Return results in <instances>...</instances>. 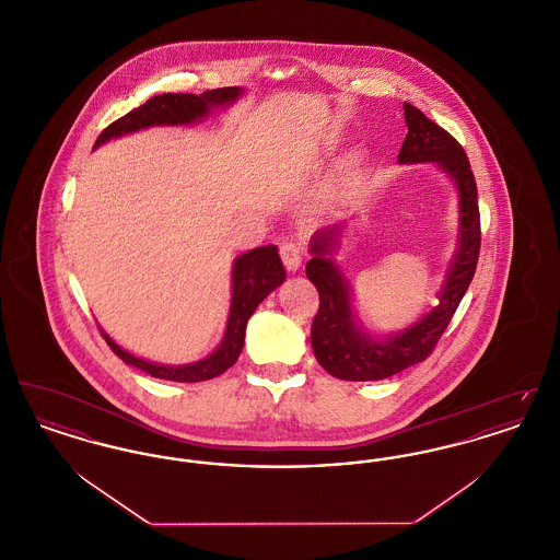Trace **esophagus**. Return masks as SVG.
<instances>
[{"instance_id":"34e87169","label":"esophagus","mask_w":560,"mask_h":560,"mask_svg":"<svg viewBox=\"0 0 560 560\" xmlns=\"http://www.w3.org/2000/svg\"><path fill=\"white\" fill-rule=\"evenodd\" d=\"M279 254H281V260L288 270H298L302 267V254H304V247L302 243L295 240H285L279 245Z\"/></svg>"}]
</instances>
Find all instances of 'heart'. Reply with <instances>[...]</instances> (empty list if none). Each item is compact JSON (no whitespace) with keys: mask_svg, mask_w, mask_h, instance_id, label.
<instances>
[{"mask_svg":"<svg viewBox=\"0 0 560 560\" xmlns=\"http://www.w3.org/2000/svg\"><path fill=\"white\" fill-rule=\"evenodd\" d=\"M354 185H357V165L348 161L347 165H342L340 172L334 176L331 185L327 188V197L331 201H340L347 197Z\"/></svg>","mask_w":560,"mask_h":560,"instance_id":"heart-1","label":"heart"}]
</instances>
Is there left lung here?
Instances as JSON below:
<instances>
[{
  "instance_id": "1",
  "label": "left lung",
  "mask_w": 560,
  "mask_h": 560,
  "mask_svg": "<svg viewBox=\"0 0 560 560\" xmlns=\"http://www.w3.org/2000/svg\"><path fill=\"white\" fill-rule=\"evenodd\" d=\"M402 110L407 136L400 147L399 163L432 161L455 180L459 192V243L439 304L411 327L377 342L354 323L347 279L331 260L342 237L340 226L325 229L313 237V258L306 265V277L319 292V311L311 327V342L320 368L350 382L384 380L422 363L447 329L479 262V199L470 161L452 133L430 121L420 108L405 103Z\"/></svg>"
}]
</instances>
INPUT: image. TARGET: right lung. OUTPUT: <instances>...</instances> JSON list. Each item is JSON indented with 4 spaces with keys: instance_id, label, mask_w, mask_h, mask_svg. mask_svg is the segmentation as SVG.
I'll list each match as a JSON object with an SVG mask.
<instances>
[{
    "instance_id": "right-lung-1",
    "label": "right lung",
    "mask_w": 560,
    "mask_h": 560,
    "mask_svg": "<svg viewBox=\"0 0 560 560\" xmlns=\"http://www.w3.org/2000/svg\"><path fill=\"white\" fill-rule=\"evenodd\" d=\"M241 96V88H215L208 90L201 96L197 94H160L149 98L144 105L133 108L113 121L108 128H105L101 136L96 138V144H103L110 138L124 136V133L136 132L142 128L151 126H187L195 124L197 119L206 117L213 107H224L235 103ZM285 281V270L281 265V258L277 254L275 245H265L256 247L252 252H245L233 265V300H231V315L226 323V334L222 338V345L213 350L210 357L190 363V365H158L144 359H138L130 354L128 350L117 347L107 334L101 329L105 336L110 350L128 365H133L142 372L161 377V380H172V382H203L212 380L215 375L226 372L229 368L235 365L240 359L241 348L245 342V327L247 320L258 308V304L267 298L268 293L275 288H279Z\"/></svg>"
}]
</instances>
